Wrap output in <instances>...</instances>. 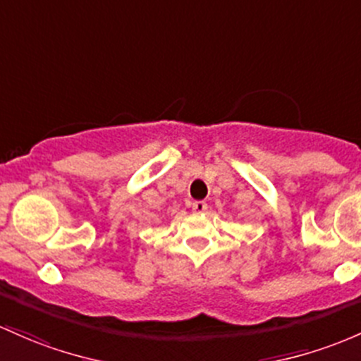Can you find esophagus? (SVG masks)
Masks as SVG:
<instances>
[{"label":"esophagus","mask_w":361,"mask_h":361,"mask_svg":"<svg viewBox=\"0 0 361 361\" xmlns=\"http://www.w3.org/2000/svg\"><path fill=\"white\" fill-rule=\"evenodd\" d=\"M192 211L195 212V214L205 212V211H207V204H205V202H202V200L193 202V204H192Z\"/></svg>","instance_id":"esophagus-1"}]
</instances>
